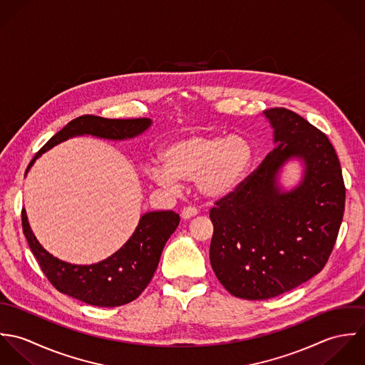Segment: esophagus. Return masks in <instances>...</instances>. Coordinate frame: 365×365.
I'll use <instances>...</instances> for the list:
<instances>
[{"instance_id":"obj_1","label":"esophagus","mask_w":365,"mask_h":365,"mask_svg":"<svg viewBox=\"0 0 365 365\" xmlns=\"http://www.w3.org/2000/svg\"><path fill=\"white\" fill-rule=\"evenodd\" d=\"M197 215H198V210L195 208H192V207H187V208H184L181 210L182 219H191V217H194V216H197Z\"/></svg>"}]
</instances>
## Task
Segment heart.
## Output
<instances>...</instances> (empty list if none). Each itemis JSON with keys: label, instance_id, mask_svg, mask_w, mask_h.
Instances as JSON below:
<instances>
[{"label": "heart", "instance_id": "1", "mask_svg": "<svg viewBox=\"0 0 365 365\" xmlns=\"http://www.w3.org/2000/svg\"><path fill=\"white\" fill-rule=\"evenodd\" d=\"M253 148L242 136L194 135L170 143L161 152L163 165L149 167V177L158 185L178 190L181 181H194L207 200L233 194L246 180L253 164Z\"/></svg>", "mask_w": 365, "mask_h": 365}]
</instances>
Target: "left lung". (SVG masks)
<instances>
[{
    "instance_id": "left-lung-1",
    "label": "left lung",
    "mask_w": 365,
    "mask_h": 365,
    "mask_svg": "<svg viewBox=\"0 0 365 365\" xmlns=\"http://www.w3.org/2000/svg\"><path fill=\"white\" fill-rule=\"evenodd\" d=\"M262 113L274 129L275 149L209 212L210 265L232 295L250 301L288 292L323 269L346 202L340 161L327 136L289 109ZM291 158L303 161L304 177L282 192L277 175Z\"/></svg>"
}]
</instances>
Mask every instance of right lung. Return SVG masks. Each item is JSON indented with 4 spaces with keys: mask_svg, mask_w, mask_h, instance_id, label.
I'll return each instance as SVG.
<instances>
[{
    "mask_svg": "<svg viewBox=\"0 0 365 365\" xmlns=\"http://www.w3.org/2000/svg\"><path fill=\"white\" fill-rule=\"evenodd\" d=\"M152 125L149 118L106 119L83 115L68 122L35 155L28 170L38 157L53 146L83 135L109 140H125L142 135ZM26 170V171H28ZM180 216L173 210L145 213L129 240L110 257L91 265H77L53 257L36 240L31 230L26 210L22 209V229L28 245L53 287L88 305L115 308L135 301L152 281L161 252L175 232Z\"/></svg>",
    "mask_w": 365,
    "mask_h": 365,
    "instance_id": "right-lung-1",
    "label": "right lung"
}]
</instances>
